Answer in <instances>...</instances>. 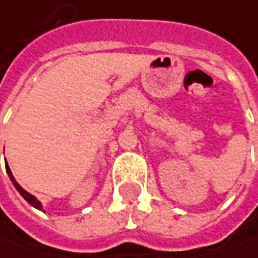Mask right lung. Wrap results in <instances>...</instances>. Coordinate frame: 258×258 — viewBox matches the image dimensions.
Returning a JSON list of instances; mask_svg holds the SVG:
<instances>
[{
    "instance_id": "1",
    "label": "right lung",
    "mask_w": 258,
    "mask_h": 258,
    "mask_svg": "<svg viewBox=\"0 0 258 258\" xmlns=\"http://www.w3.org/2000/svg\"><path fill=\"white\" fill-rule=\"evenodd\" d=\"M5 168H7V173H8L10 179H11V182H12V183H14V186L17 188V190H18L19 194H21V196H22V198H24V199H25L26 202L29 203V205H32L33 208H36V209H38V210H43V208H42V203L39 202V201H38V199H36L35 196L31 195L29 192H26L25 189L22 188V186L19 185L18 182L15 180V178H14V175H12L11 169H10V166H8V164L5 165ZM43 212H45V210H43Z\"/></svg>"
}]
</instances>
